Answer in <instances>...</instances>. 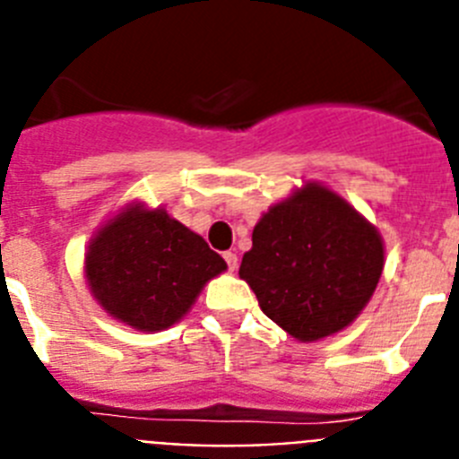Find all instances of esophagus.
I'll use <instances>...</instances> for the list:
<instances>
[{
    "mask_svg": "<svg viewBox=\"0 0 459 459\" xmlns=\"http://www.w3.org/2000/svg\"><path fill=\"white\" fill-rule=\"evenodd\" d=\"M224 258H226V265H229L230 273H235V270H238V254H235V252H226Z\"/></svg>",
    "mask_w": 459,
    "mask_h": 459,
    "instance_id": "1",
    "label": "esophagus"
}]
</instances>
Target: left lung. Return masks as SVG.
I'll use <instances>...</instances> for the list:
<instances>
[{
    "mask_svg": "<svg viewBox=\"0 0 459 459\" xmlns=\"http://www.w3.org/2000/svg\"><path fill=\"white\" fill-rule=\"evenodd\" d=\"M381 273L378 230L318 182H307L258 219L240 265L263 314L300 342L353 324Z\"/></svg>",
    "mask_w": 459,
    "mask_h": 459,
    "instance_id": "1",
    "label": "left lung"
}]
</instances>
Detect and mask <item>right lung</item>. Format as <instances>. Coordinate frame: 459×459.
<instances>
[{"label": "right lung", "mask_w": 459, "mask_h": 459, "mask_svg": "<svg viewBox=\"0 0 459 459\" xmlns=\"http://www.w3.org/2000/svg\"><path fill=\"white\" fill-rule=\"evenodd\" d=\"M226 270L201 235L163 207L129 203L91 238L85 277L113 318L143 333L178 324L203 286Z\"/></svg>", "instance_id": "add662e5"}]
</instances>
